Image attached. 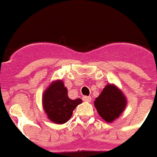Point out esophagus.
<instances>
[{"instance_id": "esophagus-1", "label": "esophagus", "mask_w": 157, "mask_h": 157, "mask_svg": "<svg viewBox=\"0 0 157 157\" xmlns=\"http://www.w3.org/2000/svg\"><path fill=\"white\" fill-rule=\"evenodd\" d=\"M82 99H83V101H85V102H90L91 101V98L90 97H89V96H84Z\"/></svg>"}]
</instances>
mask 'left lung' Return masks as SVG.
Wrapping results in <instances>:
<instances>
[{"label": "left lung", "instance_id": "1", "mask_svg": "<svg viewBox=\"0 0 157 157\" xmlns=\"http://www.w3.org/2000/svg\"><path fill=\"white\" fill-rule=\"evenodd\" d=\"M126 103L124 95L114 85H107L94 102L99 116L107 122L113 121L119 117Z\"/></svg>", "mask_w": 157, "mask_h": 157}]
</instances>
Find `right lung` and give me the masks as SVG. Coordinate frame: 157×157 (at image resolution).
Segmentation results:
<instances>
[{"mask_svg":"<svg viewBox=\"0 0 157 157\" xmlns=\"http://www.w3.org/2000/svg\"><path fill=\"white\" fill-rule=\"evenodd\" d=\"M43 107L48 118L56 124H63L71 117L73 110L81 103V98L72 100L62 81H55L46 89L42 98Z\"/></svg>","mask_w":157,"mask_h":157,"instance_id":"right-lung-1","label":"right lung"}]
</instances>
